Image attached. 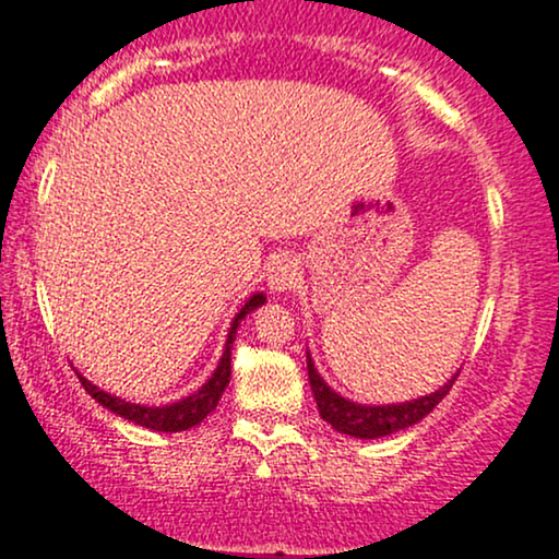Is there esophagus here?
<instances>
[{
	"instance_id": "34e87169",
	"label": "esophagus",
	"mask_w": 559,
	"mask_h": 559,
	"mask_svg": "<svg viewBox=\"0 0 559 559\" xmlns=\"http://www.w3.org/2000/svg\"><path fill=\"white\" fill-rule=\"evenodd\" d=\"M265 281H267V288H271L273 294L288 292V288L297 286L301 281V267H299L297 258H292L288 252L275 254V258L267 262V267H265Z\"/></svg>"
}]
</instances>
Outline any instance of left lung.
Wrapping results in <instances>:
<instances>
[{"mask_svg":"<svg viewBox=\"0 0 559 559\" xmlns=\"http://www.w3.org/2000/svg\"><path fill=\"white\" fill-rule=\"evenodd\" d=\"M307 376H310V389L312 396H316L320 418L329 423L331 428H336L338 433L355 436V439H381V436H391L396 431H404V428L415 426L426 418L428 413L439 404L452 389L454 373L444 386H439L431 394L418 396V400L407 402H394V404H360L352 402L346 396L333 391L329 383L323 381V376L318 373L316 362H312L310 349H307Z\"/></svg>","mask_w":559,"mask_h":559,"instance_id":"1","label":"left lung"}]
</instances>
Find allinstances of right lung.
Returning a JSON list of instances; mask_svg holds the SVG:
<instances>
[{
    "instance_id": "add662e5",
    "label": "right lung",
    "mask_w": 559,
    "mask_h": 559,
    "mask_svg": "<svg viewBox=\"0 0 559 559\" xmlns=\"http://www.w3.org/2000/svg\"><path fill=\"white\" fill-rule=\"evenodd\" d=\"M265 294L258 292L252 294L243 305L239 307V312H236L234 320H230V329H228V336H226V346H223V355H221V362H217V368L213 370V376L207 378V381L199 386L194 394L183 396V400L178 402H170V404H136V402H126L120 400V396L115 394H107V391H102L99 386H94L88 378H83L79 373V381L81 386L88 391V394L94 396L96 402L102 404V407H107L110 413L120 415L123 420H131L136 423L141 428H150V431H163V433H178V431H189V428H194L207 418L210 413L217 407V402H221L223 391H226L228 381H230V349H234V342H236V329L241 325V320L249 316L252 310H258L260 305H265Z\"/></svg>"
}]
</instances>
